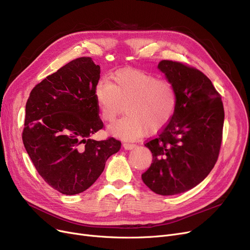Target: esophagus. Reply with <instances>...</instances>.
Wrapping results in <instances>:
<instances>
[{
  "instance_id": "1",
  "label": "esophagus",
  "mask_w": 250,
  "mask_h": 250,
  "mask_svg": "<svg viewBox=\"0 0 250 250\" xmlns=\"http://www.w3.org/2000/svg\"><path fill=\"white\" fill-rule=\"evenodd\" d=\"M123 146H124V148H125V150H130V149H133V148H135V147H136L135 144L127 143V142H125Z\"/></svg>"
}]
</instances>
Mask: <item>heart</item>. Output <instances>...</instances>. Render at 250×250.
Wrapping results in <instances>:
<instances>
[{
    "label": "heart",
    "instance_id": "1",
    "mask_svg": "<svg viewBox=\"0 0 250 250\" xmlns=\"http://www.w3.org/2000/svg\"><path fill=\"white\" fill-rule=\"evenodd\" d=\"M113 80L98 82L94 91L105 123H111L125 105L126 115L109 125L110 134L135 139L157 132L171 120L178 99L172 82L139 70L117 73Z\"/></svg>",
    "mask_w": 250,
    "mask_h": 250
}]
</instances>
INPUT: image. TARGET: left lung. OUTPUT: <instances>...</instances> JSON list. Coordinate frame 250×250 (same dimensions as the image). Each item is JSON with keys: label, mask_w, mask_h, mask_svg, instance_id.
Wrapping results in <instances>:
<instances>
[{"label": "left lung", "mask_w": 250, "mask_h": 250, "mask_svg": "<svg viewBox=\"0 0 250 250\" xmlns=\"http://www.w3.org/2000/svg\"><path fill=\"white\" fill-rule=\"evenodd\" d=\"M158 68L174 84L178 99L171 120L145 144L153 160L142 179L152 191L173 195L198 186L214 168L225 114L220 93L203 72L169 60Z\"/></svg>", "instance_id": "1"}]
</instances>
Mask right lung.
Returning a JSON list of instances; mask_svg holds the SVG:
<instances>
[{"label": "right lung", "mask_w": 250, "mask_h": 250, "mask_svg": "<svg viewBox=\"0 0 250 250\" xmlns=\"http://www.w3.org/2000/svg\"><path fill=\"white\" fill-rule=\"evenodd\" d=\"M99 79L98 64L78 58L35 85L26 102L24 147L39 175L63 194L89 188L122 147L114 138L90 139L104 126L94 94Z\"/></svg>", "instance_id": "right-lung-1"}]
</instances>
